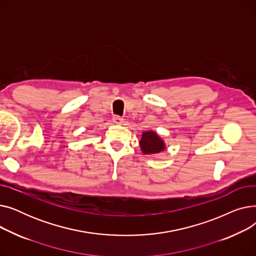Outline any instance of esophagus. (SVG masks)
<instances>
[{
	"label": "esophagus",
	"mask_w": 256,
	"mask_h": 256,
	"mask_svg": "<svg viewBox=\"0 0 256 256\" xmlns=\"http://www.w3.org/2000/svg\"><path fill=\"white\" fill-rule=\"evenodd\" d=\"M122 120H124V118L119 116V115H114L113 116V121L115 124H121V122H122Z\"/></svg>",
	"instance_id": "esophagus-1"
}]
</instances>
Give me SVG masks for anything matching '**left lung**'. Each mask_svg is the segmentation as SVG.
Listing matches in <instances>:
<instances>
[{"label": "left lung", "instance_id": "left-lung-1", "mask_svg": "<svg viewBox=\"0 0 256 256\" xmlns=\"http://www.w3.org/2000/svg\"><path fill=\"white\" fill-rule=\"evenodd\" d=\"M140 145H141V150L143 154H158L160 152H163L165 148L164 142L158 137V135L154 132H143Z\"/></svg>", "mask_w": 256, "mask_h": 256}]
</instances>
